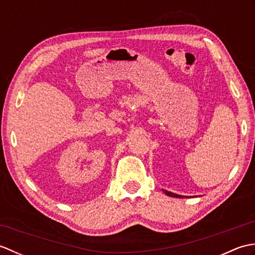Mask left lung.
I'll return each instance as SVG.
<instances>
[{
  "label": "left lung",
  "mask_w": 255,
  "mask_h": 255,
  "mask_svg": "<svg viewBox=\"0 0 255 255\" xmlns=\"http://www.w3.org/2000/svg\"><path fill=\"white\" fill-rule=\"evenodd\" d=\"M163 192L167 195V196H171V197H177V198H182L183 197L182 195H177V194H174V193H172V192H167V191H165V189H163Z\"/></svg>",
  "instance_id": "8db88e82"
}]
</instances>
